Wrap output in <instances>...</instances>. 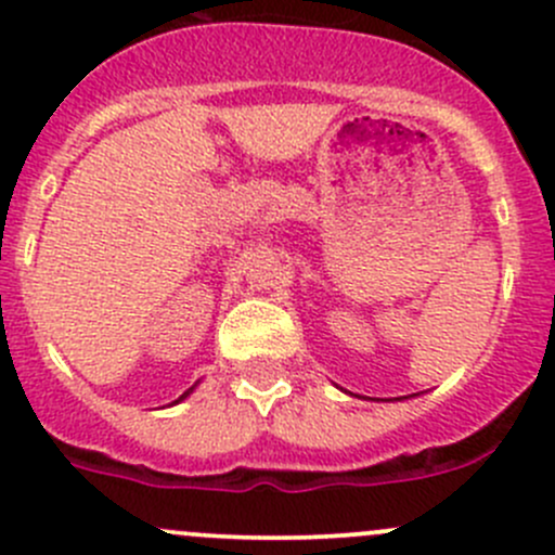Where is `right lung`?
<instances>
[{"mask_svg": "<svg viewBox=\"0 0 555 555\" xmlns=\"http://www.w3.org/2000/svg\"><path fill=\"white\" fill-rule=\"evenodd\" d=\"M195 386H198V384H193V386H190V389H188V391H184V395H182V397H179V400H173V405H177V402H182V400H184V397H188V395H193V389H195Z\"/></svg>", "mask_w": 555, "mask_h": 555, "instance_id": "add662e5", "label": "right lung"}]
</instances>
